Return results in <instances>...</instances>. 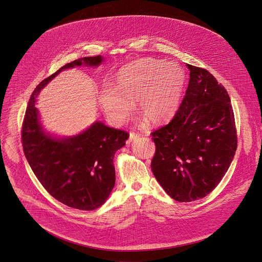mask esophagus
<instances>
[{"label":"esophagus","instance_id":"obj_1","mask_svg":"<svg viewBox=\"0 0 262 262\" xmlns=\"http://www.w3.org/2000/svg\"><path fill=\"white\" fill-rule=\"evenodd\" d=\"M138 137H140V135H139V134L134 133V132L130 133V136H129V139L127 140V143H131L132 141H134V140H135V139H137Z\"/></svg>","mask_w":262,"mask_h":262}]
</instances>
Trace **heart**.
Listing matches in <instances>:
<instances>
[{"label": "heart", "instance_id": "1", "mask_svg": "<svg viewBox=\"0 0 262 262\" xmlns=\"http://www.w3.org/2000/svg\"><path fill=\"white\" fill-rule=\"evenodd\" d=\"M187 80L183 67L176 62L142 58L123 67L116 88L105 86L99 97L102 109L115 123H123L137 101L138 111L159 124L178 112Z\"/></svg>", "mask_w": 262, "mask_h": 262}]
</instances>
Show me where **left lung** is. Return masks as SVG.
I'll use <instances>...</instances> for the list:
<instances>
[{
    "instance_id": "left-lung-1",
    "label": "left lung",
    "mask_w": 262,
    "mask_h": 262,
    "mask_svg": "<svg viewBox=\"0 0 262 262\" xmlns=\"http://www.w3.org/2000/svg\"><path fill=\"white\" fill-rule=\"evenodd\" d=\"M186 96L173 119L153 132L152 172L178 202L209 194L222 181L237 148L234 113L224 86L190 64Z\"/></svg>"
}]
</instances>
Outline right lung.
<instances>
[{
	"label": "right lung",
	"mask_w": 262,
	"mask_h": 262,
	"mask_svg": "<svg viewBox=\"0 0 262 262\" xmlns=\"http://www.w3.org/2000/svg\"><path fill=\"white\" fill-rule=\"evenodd\" d=\"M102 62L101 55L82 57L42 80L29 100L22 129L24 153L40 184L60 203L83 211L100 208L109 198L116 181L114 155L128 133L96 121L78 134L60 137L44 129L35 105L40 91L59 73Z\"/></svg>",
	"instance_id": "add662e5"
}]
</instances>
